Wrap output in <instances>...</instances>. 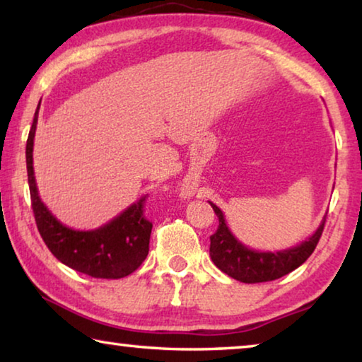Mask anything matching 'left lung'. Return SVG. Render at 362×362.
Wrapping results in <instances>:
<instances>
[{"mask_svg":"<svg viewBox=\"0 0 362 362\" xmlns=\"http://www.w3.org/2000/svg\"><path fill=\"white\" fill-rule=\"evenodd\" d=\"M211 206L218 217V228L211 236V259L225 274L247 284L274 281L298 268L313 254L322 235L324 223H326V217H324L315 235L297 247L281 250V252H257L243 246L231 235L225 223L223 212L216 204L211 203Z\"/></svg>","mask_w":362,"mask_h":362,"instance_id":"1","label":"left lung"}]
</instances>
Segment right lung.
<instances>
[{
	"mask_svg": "<svg viewBox=\"0 0 362 362\" xmlns=\"http://www.w3.org/2000/svg\"><path fill=\"white\" fill-rule=\"evenodd\" d=\"M41 103V102H40ZM38 108L27 139V174L36 226L52 255L64 265L93 278L119 279L136 272L148 255L153 223L145 217L148 194L93 231H76L59 222L41 203L33 173V139Z\"/></svg>",
	"mask_w": 362,
	"mask_h": 362,
	"instance_id": "obj_1",
	"label": "right lung"
}]
</instances>
